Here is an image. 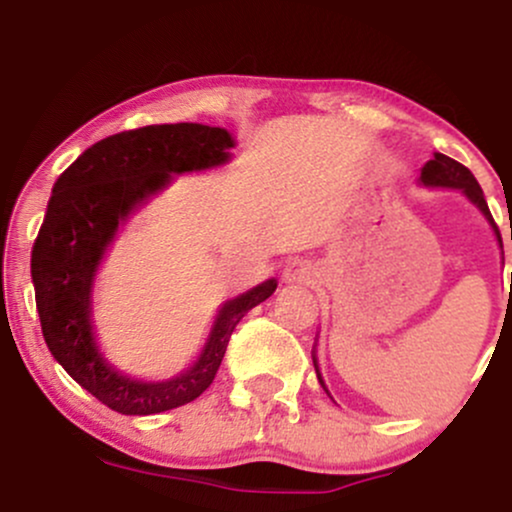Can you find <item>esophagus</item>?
Returning a JSON list of instances; mask_svg holds the SVG:
<instances>
[{"instance_id": "1", "label": "esophagus", "mask_w": 512, "mask_h": 512, "mask_svg": "<svg viewBox=\"0 0 512 512\" xmlns=\"http://www.w3.org/2000/svg\"><path fill=\"white\" fill-rule=\"evenodd\" d=\"M317 279V267L310 260H291L284 267V281L286 284H301L310 286Z\"/></svg>"}]
</instances>
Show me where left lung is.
I'll use <instances>...</instances> for the list:
<instances>
[{
	"instance_id": "obj_1",
	"label": "left lung",
	"mask_w": 512,
	"mask_h": 512,
	"mask_svg": "<svg viewBox=\"0 0 512 512\" xmlns=\"http://www.w3.org/2000/svg\"><path fill=\"white\" fill-rule=\"evenodd\" d=\"M421 182H424V185H428V187H452V190H462L464 195L472 199V202L481 209V214L489 219L491 228L496 231L498 243H501V233H498V226H496V221H493L489 204H486L484 192H481L479 182L472 175V170L464 168L462 163L455 161V158H450L445 154H433L431 161H428L426 166L421 168ZM501 248H503V245H501ZM313 363H315L317 380H320V385H322V378H320V370H317V358L315 356H313ZM322 387H325V385H322Z\"/></svg>"
}]
</instances>
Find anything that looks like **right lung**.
I'll return each mask as SVG.
<instances>
[{
  "label": "right lung",
  "instance_id": "add662e5",
  "mask_svg": "<svg viewBox=\"0 0 512 512\" xmlns=\"http://www.w3.org/2000/svg\"><path fill=\"white\" fill-rule=\"evenodd\" d=\"M231 134L221 127L178 122L113 134L86 149L52 187L31 252L40 327L55 361L105 407L149 416L182 407L214 383L228 339L255 305L276 291V279L223 303L197 363L166 383H142L105 361L93 339L91 289L117 226L173 180V175L226 163Z\"/></svg>",
  "mask_w": 512,
  "mask_h": 512
}]
</instances>
